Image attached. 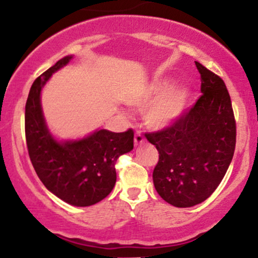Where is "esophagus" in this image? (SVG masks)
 <instances>
[{
  "label": "esophagus",
  "mask_w": 258,
  "mask_h": 258,
  "mask_svg": "<svg viewBox=\"0 0 258 258\" xmlns=\"http://www.w3.org/2000/svg\"><path fill=\"white\" fill-rule=\"evenodd\" d=\"M144 142H146V138L143 137V135H142L141 132L136 133V136H135V146L136 147L142 146V144H143Z\"/></svg>",
  "instance_id": "1"
}]
</instances>
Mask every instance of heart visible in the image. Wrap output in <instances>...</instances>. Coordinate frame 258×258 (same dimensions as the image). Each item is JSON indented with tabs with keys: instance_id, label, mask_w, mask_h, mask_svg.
<instances>
[{
	"instance_id": "heart-1",
	"label": "heart",
	"mask_w": 258,
	"mask_h": 258,
	"mask_svg": "<svg viewBox=\"0 0 258 258\" xmlns=\"http://www.w3.org/2000/svg\"><path fill=\"white\" fill-rule=\"evenodd\" d=\"M190 100V91L186 87H174L172 79H160L143 88L130 99V104L138 109L148 108V126L162 130L172 126L184 114Z\"/></svg>"
}]
</instances>
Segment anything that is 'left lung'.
Instances as JSON below:
<instances>
[{"mask_svg":"<svg viewBox=\"0 0 258 258\" xmlns=\"http://www.w3.org/2000/svg\"><path fill=\"white\" fill-rule=\"evenodd\" d=\"M201 97L172 126L146 133L159 152L153 182L160 197L176 207L205 201L220 185L236 141L232 102L223 80L195 61Z\"/></svg>","mask_w":258,"mask_h":258,"instance_id":"1","label":"left lung"}]
</instances>
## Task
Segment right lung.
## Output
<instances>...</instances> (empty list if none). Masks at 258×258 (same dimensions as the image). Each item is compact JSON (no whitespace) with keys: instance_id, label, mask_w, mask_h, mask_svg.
Segmentation results:
<instances>
[{"instance_id":"add662e5","label":"right lung","mask_w":258,"mask_h":258,"mask_svg":"<svg viewBox=\"0 0 258 258\" xmlns=\"http://www.w3.org/2000/svg\"><path fill=\"white\" fill-rule=\"evenodd\" d=\"M73 55L58 60L32 84L25 105V137L38 178L59 199L73 206L99 203L116 182L115 162L133 149V131L97 130L80 139L58 141L44 120L41 92L52 74L69 64Z\"/></svg>"}]
</instances>
